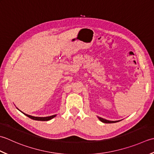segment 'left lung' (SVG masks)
Returning <instances> with one entry per match:
<instances>
[{"mask_svg": "<svg viewBox=\"0 0 154 154\" xmlns=\"http://www.w3.org/2000/svg\"><path fill=\"white\" fill-rule=\"evenodd\" d=\"M98 118L99 120L101 121L103 123H106V124H111V123H116V122H120V120H118V121H110V120H106V119H103L102 118H100L98 116Z\"/></svg>", "mask_w": 154, "mask_h": 154, "instance_id": "1", "label": "left lung"}]
</instances>
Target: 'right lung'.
<instances>
[{
    "label": "right lung",
    "mask_w": 154,
    "mask_h": 154,
    "mask_svg": "<svg viewBox=\"0 0 154 154\" xmlns=\"http://www.w3.org/2000/svg\"><path fill=\"white\" fill-rule=\"evenodd\" d=\"M18 110L21 112L20 109H18ZM21 112L23 113V114H24L25 116H26L30 118V119H32V120H38V121H48L56 116V114H55V115H52V116H47V117H35V116H30L29 114H25V113H23V112Z\"/></svg>",
    "instance_id": "obj_1"
}]
</instances>
